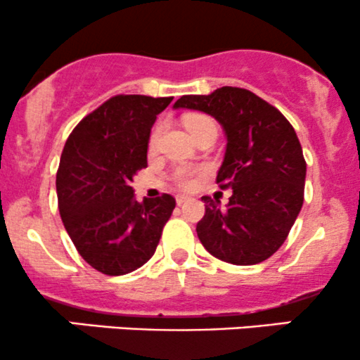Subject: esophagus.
Instances as JSON below:
<instances>
[{
	"mask_svg": "<svg viewBox=\"0 0 360 360\" xmlns=\"http://www.w3.org/2000/svg\"><path fill=\"white\" fill-rule=\"evenodd\" d=\"M176 201H177V205H183V203H186V201H189V196H186V195H177L176 196Z\"/></svg>",
	"mask_w": 360,
	"mask_h": 360,
	"instance_id": "esophagus-1",
	"label": "esophagus"
}]
</instances>
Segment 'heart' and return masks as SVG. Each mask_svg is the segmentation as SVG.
Masks as SVG:
<instances>
[{"instance_id":"obj_1","label":"heart","mask_w":360,"mask_h":360,"mask_svg":"<svg viewBox=\"0 0 360 360\" xmlns=\"http://www.w3.org/2000/svg\"><path fill=\"white\" fill-rule=\"evenodd\" d=\"M184 124H186L188 131L191 133L193 136L200 135V133L207 131V129H215L217 131V126L215 122H213V120H210V117L207 116H201V114L188 116L186 121H184ZM159 135H160V128L157 126V128L152 131V135H150V148L155 147L157 140H159ZM200 172L201 169L189 167V165H181V167H177L176 172H174V181H176L181 188H193L196 183V176H198Z\"/></svg>"}]
</instances>
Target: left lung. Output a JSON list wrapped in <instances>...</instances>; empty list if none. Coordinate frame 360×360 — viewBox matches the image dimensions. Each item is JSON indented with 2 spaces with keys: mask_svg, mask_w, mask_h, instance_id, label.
Returning a JSON list of instances; mask_svg holds the SVG:
<instances>
[{
  "mask_svg": "<svg viewBox=\"0 0 360 360\" xmlns=\"http://www.w3.org/2000/svg\"><path fill=\"white\" fill-rule=\"evenodd\" d=\"M174 109L215 117L225 133L220 188H232L225 208L203 196L196 225L201 244L222 262L258 264L289 236L304 201L306 160L294 128L278 109L238 86L210 96H183Z\"/></svg>",
  "mask_w": 360,
  "mask_h": 360,
  "instance_id": "obj_1",
  "label": "left lung"
}]
</instances>
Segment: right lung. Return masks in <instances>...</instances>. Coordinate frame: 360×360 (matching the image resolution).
Segmentation results:
<instances>
[{"label":"right lung","mask_w":360,"mask_h":360,"mask_svg":"<svg viewBox=\"0 0 360 360\" xmlns=\"http://www.w3.org/2000/svg\"><path fill=\"white\" fill-rule=\"evenodd\" d=\"M172 97L116 96L84 117L61 153L59 215L75 248L101 274L120 276L153 256L171 219V195L138 201L133 177L147 167L150 131Z\"/></svg>","instance_id":"1"}]
</instances>
